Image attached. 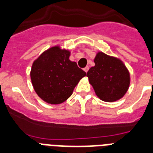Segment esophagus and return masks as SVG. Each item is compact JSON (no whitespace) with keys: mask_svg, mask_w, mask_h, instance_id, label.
Masks as SVG:
<instances>
[{"mask_svg":"<svg viewBox=\"0 0 153 153\" xmlns=\"http://www.w3.org/2000/svg\"><path fill=\"white\" fill-rule=\"evenodd\" d=\"M83 70H84V71L86 72V73H87V71H89V67H88V66H87V67H85V68H84Z\"/></svg>","mask_w":153,"mask_h":153,"instance_id":"1","label":"esophagus"}]
</instances>
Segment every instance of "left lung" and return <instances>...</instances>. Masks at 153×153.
I'll return each instance as SVG.
<instances>
[{"mask_svg":"<svg viewBox=\"0 0 153 153\" xmlns=\"http://www.w3.org/2000/svg\"><path fill=\"white\" fill-rule=\"evenodd\" d=\"M95 66L89 70L86 76L96 95L104 102L119 100L128 91L130 75L123 62L117 58L98 52Z\"/></svg>","mask_w":153,"mask_h":153,"instance_id":"8db88e82","label":"left lung"}]
</instances>
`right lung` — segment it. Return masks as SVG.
<instances>
[{
  "label": "right lung",
  "mask_w": 153,
  "mask_h": 153,
  "mask_svg": "<svg viewBox=\"0 0 153 153\" xmlns=\"http://www.w3.org/2000/svg\"><path fill=\"white\" fill-rule=\"evenodd\" d=\"M68 50L59 46L44 51L32 63L31 80L36 93L49 104L65 102L86 73L69 59Z\"/></svg>",
  "instance_id": "right-lung-1"
}]
</instances>
